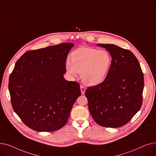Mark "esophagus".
Listing matches in <instances>:
<instances>
[{
  "label": "esophagus",
  "instance_id": "esophagus-1",
  "mask_svg": "<svg viewBox=\"0 0 156 156\" xmlns=\"http://www.w3.org/2000/svg\"><path fill=\"white\" fill-rule=\"evenodd\" d=\"M80 90H81V94L83 95V94H85V90H86L85 87H84L82 86V85H81V86H80Z\"/></svg>",
  "mask_w": 156,
  "mask_h": 156
}]
</instances>
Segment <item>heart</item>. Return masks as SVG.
<instances>
[{
  "mask_svg": "<svg viewBox=\"0 0 156 156\" xmlns=\"http://www.w3.org/2000/svg\"><path fill=\"white\" fill-rule=\"evenodd\" d=\"M71 62L66 63V70L71 75L81 73V78L86 85L95 86L102 82L110 69L112 57L105 50L81 47L70 55Z\"/></svg>",
  "mask_w": 156,
  "mask_h": 156,
  "instance_id": "b5f03b06",
  "label": "heart"
}]
</instances>
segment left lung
<instances>
[{
    "mask_svg": "<svg viewBox=\"0 0 156 156\" xmlns=\"http://www.w3.org/2000/svg\"><path fill=\"white\" fill-rule=\"evenodd\" d=\"M105 48L112 62L103 82L85 91L88 109L98 125L118 128L126 125L142 104L144 74L135 55L114 44L97 45Z\"/></svg>",
    "mask_w": 156,
    "mask_h": 156,
    "instance_id": "obj_1",
    "label": "left lung"
}]
</instances>
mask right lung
<instances>
[{"mask_svg":"<svg viewBox=\"0 0 156 156\" xmlns=\"http://www.w3.org/2000/svg\"><path fill=\"white\" fill-rule=\"evenodd\" d=\"M73 46L64 43L28 51L16 62L9 80L11 104L31 129L54 132L67 122L81 95L78 83L64 78L66 61Z\"/></svg>","mask_w":156,"mask_h":156,"instance_id":"right-lung-1","label":"right lung"}]
</instances>
